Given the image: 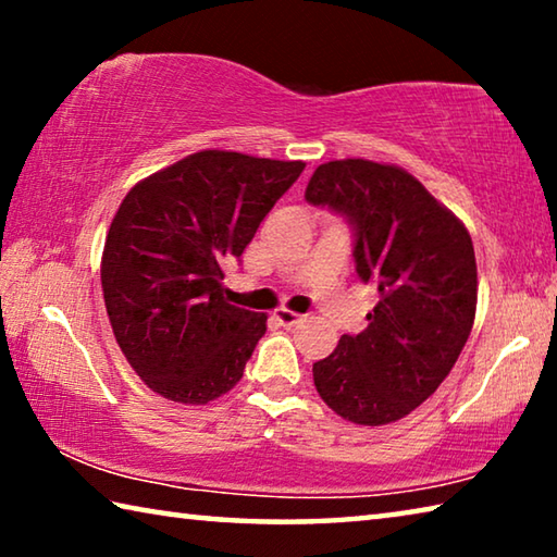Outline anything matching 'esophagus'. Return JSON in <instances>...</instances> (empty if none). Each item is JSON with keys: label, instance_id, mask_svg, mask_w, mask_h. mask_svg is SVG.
<instances>
[{"label": "esophagus", "instance_id": "34e87169", "mask_svg": "<svg viewBox=\"0 0 557 557\" xmlns=\"http://www.w3.org/2000/svg\"><path fill=\"white\" fill-rule=\"evenodd\" d=\"M275 322H280L282 326H297L301 322V317L297 312H292V309H277L275 312Z\"/></svg>", "mask_w": 557, "mask_h": 557}]
</instances>
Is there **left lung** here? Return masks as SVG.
<instances>
[{
	"label": "left lung",
	"instance_id": "8db88e82",
	"mask_svg": "<svg viewBox=\"0 0 557 557\" xmlns=\"http://www.w3.org/2000/svg\"><path fill=\"white\" fill-rule=\"evenodd\" d=\"M305 199L354 225L356 272L379 289L361 334L314 363L322 400L354 425H388L425 403L465 348L476 314L471 235L447 206L395 164H319Z\"/></svg>",
	"mask_w": 557,
	"mask_h": 557
}]
</instances>
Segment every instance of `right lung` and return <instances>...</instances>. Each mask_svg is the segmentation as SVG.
Masks as SVG:
<instances>
[{
	"label": "right lung",
	"instance_id": "right-lung-1",
	"mask_svg": "<svg viewBox=\"0 0 557 557\" xmlns=\"http://www.w3.org/2000/svg\"><path fill=\"white\" fill-rule=\"evenodd\" d=\"M301 169L203 149L129 188L110 223L100 282L115 342L147 388L206 405L243 379L268 314L228 305L223 268Z\"/></svg>",
	"mask_w": 557,
	"mask_h": 557
}]
</instances>
